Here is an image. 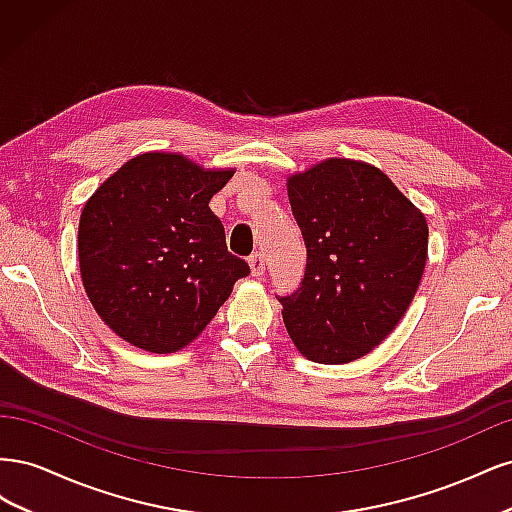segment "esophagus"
Masks as SVG:
<instances>
[{
    "mask_svg": "<svg viewBox=\"0 0 512 512\" xmlns=\"http://www.w3.org/2000/svg\"><path fill=\"white\" fill-rule=\"evenodd\" d=\"M250 267H252V273L256 275V277H262L265 275V254L262 252H254L252 256H250Z\"/></svg>",
    "mask_w": 512,
    "mask_h": 512,
    "instance_id": "1",
    "label": "esophagus"
}]
</instances>
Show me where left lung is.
<instances>
[{
  "mask_svg": "<svg viewBox=\"0 0 512 512\" xmlns=\"http://www.w3.org/2000/svg\"><path fill=\"white\" fill-rule=\"evenodd\" d=\"M288 198L307 250L301 286L284 324L309 361L361 359L412 303L427 260V222L382 170L344 158L288 179Z\"/></svg>",
  "mask_w": 512,
  "mask_h": 512,
  "instance_id": "8db88e82",
  "label": "left lung"
}]
</instances>
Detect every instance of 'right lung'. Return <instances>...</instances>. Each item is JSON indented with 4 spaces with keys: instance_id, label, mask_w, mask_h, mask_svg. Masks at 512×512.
Here are the masks:
<instances>
[{
    "instance_id": "obj_1",
    "label": "right lung",
    "mask_w": 512,
    "mask_h": 512,
    "mask_svg": "<svg viewBox=\"0 0 512 512\" xmlns=\"http://www.w3.org/2000/svg\"><path fill=\"white\" fill-rule=\"evenodd\" d=\"M232 170H203L177 153H143L87 200L81 277L98 316L147 352L196 339L250 265L228 252L209 209Z\"/></svg>"
}]
</instances>
